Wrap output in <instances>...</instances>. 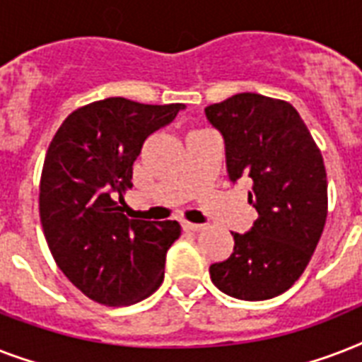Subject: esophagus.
Instances as JSON below:
<instances>
[{"instance_id":"obj_1","label":"esophagus","mask_w":362,"mask_h":362,"mask_svg":"<svg viewBox=\"0 0 362 362\" xmlns=\"http://www.w3.org/2000/svg\"><path fill=\"white\" fill-rule=\"evenodd\" d=\"M182 229L187 233H199V231H203L204 226H199V223H189V221H182Z\"/></svg>"}]
</instances>
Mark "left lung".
I'll return each mask as SVG.
<instances>
[{"mask_svg":"<svg viewBox=\"0 0 362 362\" xmlns=\"http://www.w3.org/2000/svg\"><path fill=\"white\" fill-rule=\"evenodd\" d=\"M226 144L229 180L253 182L250 231L231 233L233 253L210 264L214 286L240 300L278 297L312 259L327 220V173L320 148L295 107L237 93L204 109Z\"/></svg>","mask_w":362,"mask_h":362,"instance_id":"1","label":"left lung"}]
</instances>
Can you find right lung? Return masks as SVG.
I'll list each match as a JSON object with an SVG mask.
<instances>
[{"mask_svg":"<svg viewBox=\"0 0 362 362\" xmlns=\"http://www.w3.org/2000/svg\"><path fill=\"white\" fill-rule=\"evenodd\" d=\"M184 109L95 101L67 116L48 146L39 187L45 238L59 270L95 303L129 306L163 281L178 221L127 220L116 197L133 186L144 141Z\"/></svg>","mask_w":362,"mask_h":362,"instance_id":"1","label":"right lung"}]
</instances>
